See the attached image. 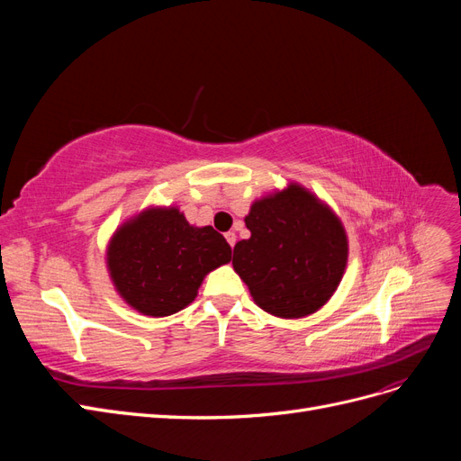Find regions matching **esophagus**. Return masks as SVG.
I'll use <instances>...</instances> for the list:
<instances>
[{
	"instance_id": "1",
	"label": "esophagus",
	"mask_w": 461,
	"mask_h": 461,
	"mask_svg": "<svg viewBox=\"0 0 461 461\" xmlns=\"http://www.w3.org/2000/svg\"><path fill=\"white\" fill-rule=\"evenodd\" d=\"M225 239H227V242L230 244V248L236 244V234H234V232H227Z\"/></svg>"
}]
</instances>
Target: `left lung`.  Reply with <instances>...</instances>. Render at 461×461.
Wrapping results in <instances>:
<instances>
[{
    "instance_id": "1",
    "label": "left lung",
    "mask_w": 461,
    "mask_h": 461,
    "mask_svg": "<svg viewBox=\"0 0 461 461\" xmlns=\"http://www.w3.org/2000/svg\"><path fill=\"white\" fill-rule=\"evenodd\" d=\"M249 239L236 242L232 267L263 312L302 319L337 292L348 265L340 217L298 183L254 200Z\"/></svg>"
}]
</instances>
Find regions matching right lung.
I'll return each mask as SVG.
<instances>
[{
    "mask_svg": "<svg viewBox=\"0 0 461 461\" xmlns=\"http://www.w3.org/2000/svg\"><path fill=\"white\" fill-rule=\"evenodd\" d=\"M230 261L213 227H194L178 205H148L117 227L105 248L111 283L122 302L148 317L185 310L205 275Z\"/></svg>",
    "mask_w": 461,
    "mask_h": 461,
    "instance_id": "right-lung-1",
    "label": "right lung"
}]
</instances>
